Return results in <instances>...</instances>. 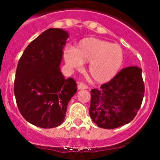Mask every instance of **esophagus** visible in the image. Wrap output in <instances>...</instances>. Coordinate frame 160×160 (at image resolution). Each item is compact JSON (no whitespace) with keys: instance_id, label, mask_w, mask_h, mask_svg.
Masks as SVG:
<instances>
[{"instance_id":"1","label":"esophagus","mask_w":160,"mask_h":160,"mask_svg":"<svg viewBox=\"0 0 160 160\" xmlns=\"http://www.w3.org/2000/svg\"><path fill=\"white\" fill-rule=\"evenodd\" d=\"M77 87H78L79 90H84V89H88V85H86L85 83H79L78 86Z\"/></svg>"}]
</instances>
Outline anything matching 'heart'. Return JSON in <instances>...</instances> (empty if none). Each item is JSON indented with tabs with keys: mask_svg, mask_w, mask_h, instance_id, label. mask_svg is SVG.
Wrapping results in <instances>:
<instances>
[{
	"mask_svg": "<svg viewBox=\"0 0 160 160\" xmlns=\"http://www.w3.org/2000/svg\"><path fill=\"white\" fill-rule=\"evenodd\" d=\"M69 67L81 68L83 62H90L88 72L97 83H106L112 80L122 69L125 54L118 44L96 38H84L74 49L67 48L63 53Z\"/></svg>",
	"mask_w": 160,
	"mask_h": 160,
	"instance_id": "b5f03b06",
	"label": "heart"
}]
</instances>
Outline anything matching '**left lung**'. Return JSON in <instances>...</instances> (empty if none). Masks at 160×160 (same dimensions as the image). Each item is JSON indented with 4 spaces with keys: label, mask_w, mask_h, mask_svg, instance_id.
<instances>
[{
    "label": "left lung",
    "mask_w": 160,
    "mask_h": 160,
    "mask_svg": "<svg viewBox=\"0 0 160 160\" xmlns=\"http://www.w3.org/2000/svg\"><path fill=\"white\" fill-rule=\"evenodd\" d=\"M144 93L142 69L134 66L122 69L99 89L90 90V118L107 129L126 125L139 110Z\"/></svg>",
    "instance_id": "8db88e82"
}]
</instances>
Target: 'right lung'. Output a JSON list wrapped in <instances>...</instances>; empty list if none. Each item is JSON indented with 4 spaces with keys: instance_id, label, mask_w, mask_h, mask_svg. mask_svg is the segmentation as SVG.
Segmentation results:
<instances>
[{
    "instance_id": "right-lung-1",
    "label": "right lung",
    "mask_w": 160,
    "mask_h": 160,
    "mask_svg": "<svg viewBox=\"0 0 160 160\" xmlns=\"http://www.w3.org/2000/svg\"><path fill=\"white\" fill-rule=\"evenodd\" d=\"M69 34L49 28L26 47L16 70L14 93L24 118L42 128L60 125L77 83L65 79L59 66Z\"/></svg>"
}]
</instances>
